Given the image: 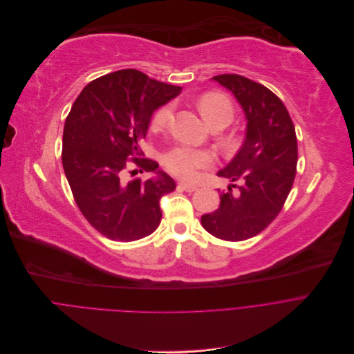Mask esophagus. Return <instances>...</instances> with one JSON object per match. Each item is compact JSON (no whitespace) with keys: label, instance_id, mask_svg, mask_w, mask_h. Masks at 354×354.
<instances>
[{"label":"esophagus","instance_id":"34e87169","mask_svg":"<svg viewBox=\"0 0 354 354\" xmlns=\"http://www.w3.org/2000/svg\"><path fill=\"white\" fill-rule=\"evenodd\" d=\"M178 187L181 188V189H184V191H187V192H194L198 187L196 185H192V184H187V183H178Z\"/></svg>","mask_w":354,"mask_h":354}]
</instances>
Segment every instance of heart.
<instances>
[{
    "mask_svg": "<svg viewBox=\"0 0 354 354\" xmlns=\"http://www.w3.org/2000/svg\"><path fill=\"white\" fill-rule=\"evenodd\" d=\"M199 111L210 128L222 127L225 128L233 120V106L230 100L218 92H210L203 95L198 102ZM173 114V104L162 106L153 120L152 127L156 129L163 128L171 118ZM214 162L212 156L206 151L192 149L188 147H176L169 151L165 156L166 167L176 176L184 180H194L198 176L201 169H205Z\"/></svg>",
    "mask_w": 354,
    "mask_h": 354,
    "instance_id": "obj_1",
    "label": "heart"
}]
</instances>
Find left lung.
<instances>
[{"instance_id": "8db88e82", "label": "left lung", "mask_w": 354, "mask_h": 354, "mask_svg": "<svg viewBox=\"0 0 354 354\" xmlns=\"http://www.w3.org/2000/svg\"><path fill=\"white\" fill-rule=\"evenodd\" d=\"M212 81L230 91L244 111V142L218 171L243 184L239 195L221 192L219 207L203 215L201 223L218 239L241 241L261 233L283 207L296 177L297 138L288 109L263 85L236 74Z\"/></svg>"}]
</instances>
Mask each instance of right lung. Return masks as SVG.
I'll use <instances>...</instances> for the list:
<instances>
[{"label":"right lung","mask_w":354,"mask_h":354,"mask_svg":"<svg viewBox=\"0 0 354 354\" xmlns=\"http://www.w3.org/2000/svg\"><path fill=\"white\" fill-rule=\"evenodd\" d=\"M180 86L121 69L88 84L74 102L62 133V167L86 221L115 241L152 234L162 219L160 198L176 188L174 180L151 159H132L142 181L125 180L128 158L140 156L155 110L178 96ZM135 171V170H133Z\"/></svg>","instance_id":"1"}]
</instances>
